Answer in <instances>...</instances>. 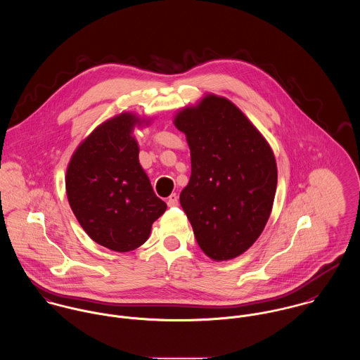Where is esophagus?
Returning <instances> with one entry per match:
<instances>
[{
  "mask_svg": "<svg viewBox=\"0 0 360 360\" xmlns=\"http://www.w3.org/2000/svg\"><path fill=\"white\" fill-rule=\"evenodd\" d=\"M179 204V197L176 194H172L169 198H167V205L176 206Z\"/></svg>",
  "mask_w": 360,
  "mask_h": 360,
  "instance_id": "1",
  "label": "esophagus"
}]
</instances>
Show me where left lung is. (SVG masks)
Instances as JSON below:
<instances>
[{"label":"left lung","mask_w":360,"mask_h":360,"mask_svg":"<svg viewBox=\"0 0 360 360\" xmlns=\"http://www.w3.org/2000/svg\"><path fill=\"white\" fill-rule=\"evenodd\" d=\"M187 137L191 176L180 194L205 255L221 262L244 254L263 231L274 201V154L231 101L207 94L174 116Z\"/></svg>","instance_id":"left-lung-1"}]
</instances>
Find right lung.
Listing matches in <instances>:
<instances>
[{
	"instance_id": "right-lung-1",
	"label": "right lung",
	"mask_w": 360,
	"mask_h": 360,
	"mask_svg": "<svg viewBox=\"0 0 360 360\" xmlns=\"http://www.w3.org/2000/svg\"><path fill=\"white\" fill-rule=\"evenodd\" d=\"M144 122L130 112L103 122L77 147L66 170L68 201L80 226L93 241L117 252L143 245L166 210L131 136Z\"/></svg>"
}]
</instances>
